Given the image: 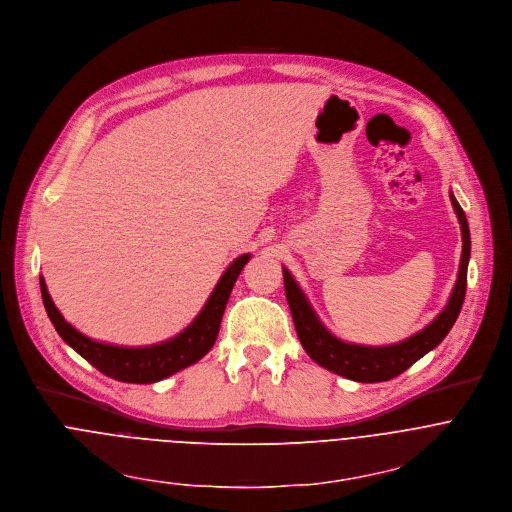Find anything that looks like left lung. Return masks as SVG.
Masks as SVG:
<instances>
[{
  "label": "left lung",
  "instance_id": "obj_1",
  "mask_svg": "<svg viewBox=\"0 0 512 512\" xmlns=\"http://www.w3.org/2000/svg\"><path fill=\"white\" fill-rule=\"evenodd\" d=\"M449 197L460 219L462 240H464L458 282L451 291V297L445 309L425 329L411 335L409 339H405V342L372 348V346L346 344L342 339H337L323 327V323L311 309L307 297L299 289L297 280L291 276V272L287 268H282V276H285V293H287L289 309L293 313L297 335L301 339V346L305 348V352L313 362L356 382H384L403 374L419 358H423L427 352H431L443 342V337L449 333L453 323H456L464 305L466 282H468V260H470L468 219L464 209L456 201V197H453V193H449Z\"/></svg>",
  "mask_w": 512,
  "mask_h": 512
}]
</instances>
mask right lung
<instances>
[{
	"instance_id": "obj_1",
	"label": "right lung",
	"mask_w": 512,
	"mask_h": 512,
	"mask_svg": "<svg viewBox=\"0 0 512 512\" xmlns=\"http://www.w3.org/2000/svg\"><path fill=\"white\" fill-rule=\"evenodd\" d=\"M248 260H250V254L236 258L230 264V268L221 274L209 301L185 331H181L173 339H168V342H162L156 346H144V348H120V346L95 342V339L83 335L71 323L65 321L61 311L54 307L42 276H40V293H42L44 309L54 329L59 331V335L65 339V342L79 356H83L91 366H95L101 374L113 380L150 384L199 362L213 348L227 299H230L234 282L238 280Z\"/></svg>"
}]
</instances>
